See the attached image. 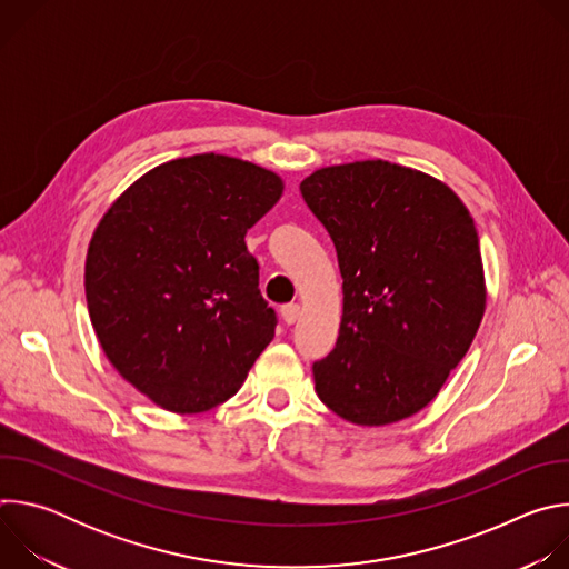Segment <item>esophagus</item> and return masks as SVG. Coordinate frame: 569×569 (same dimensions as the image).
Returning a JSON list of instances; mask_svg holds the SVG:
<instances>
[{"label": "esophagus", "mask_w": 569, "mask_h": 569, "mask_svg": "<svg viewBox=\"0 0 569 569\" xmlns=\"http://www.w3.org/2000/svg\"><path fill=\"white\" fill-rule=\"evenodd\" d=\"M299 312H301L299 303H286V306H281V317H283L286 323H295V321L299 319Z\"/></svg>", "instance_id": "1"}]
</instances>
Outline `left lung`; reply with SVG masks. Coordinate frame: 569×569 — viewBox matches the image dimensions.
<instances>
[{
    "label": "left lung",
    "instance_id": "obj_1",
    "mask_svg": "<svg viewBox=\"0 0 569 569\" xmlns=\"http://www.w3.org/2000/svg\"><path fill=\"white\" fill-rule=\"evenodd\" d=\"M299 189L336 242L345 292L336 349L312 365L317 396L367 428L421 412L486 308L470 211L441 180L385 159L317 169Z\"/></svg>",
    "mask_w": 569,
    "mask_h": 569
}]
</instances>
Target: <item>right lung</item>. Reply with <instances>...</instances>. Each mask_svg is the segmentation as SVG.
<instances>
[{
    "instance_id": "add662e5",
    "label": "right lung",
    "mask_w": 569,
    "mask_h": 569,
    "mask_svg": "<svg viewBox=\"0 0 569 569\" xmlns=\"http://www.w3.org/2000/svg\"><path fill=\"white\" fill-rule=\"evenodd\" d=\"M283 180L202 152L132 182L99 220L86 297L112 367L161 410L200 415L231 398L274 338L246 233Z\"/></svg>"
}]
</instances>
